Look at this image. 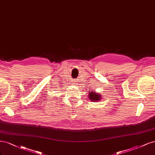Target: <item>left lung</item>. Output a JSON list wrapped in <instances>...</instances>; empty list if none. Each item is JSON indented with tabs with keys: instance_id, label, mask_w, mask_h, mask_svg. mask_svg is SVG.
Wrapping results in <instances>:
<instances>
[{
	"instance_id": "8db88e82",
	"label": "left lung",
	"mask_w": 155,
	"mask_h": 155,
	"mask_svg": "<svg viewBox=\"0 0 155 155\" xmlns=\"http://www.w3.org/2000/svg\"><path fill=\"white\" fill-rule=\"evenodd\" d=\"M88 98L89 100H91L93 102H98L99 101V100H101L102 98L101 94H100L99 93H97L95 91H91L88 94Z\"/></svg>"
}]
</instances>
